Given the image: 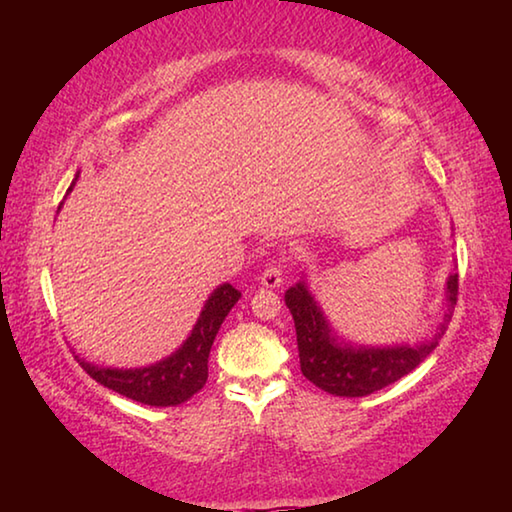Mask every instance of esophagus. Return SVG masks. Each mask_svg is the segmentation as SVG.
<instances>
[{"label": "esophagus", "instance_id": "esophagus-1", "mask_svg": "<svg viewBox=\"0 0 512 512\" xmlns=\"http://www.w3.org/2000/svg\"><path fill=\"white\" fill-rule=\"evenodd\" d=\"M282 280H284V273H282V268L277 266V264H271L262 273V284H264L266 289H277L282 284Z\"/></svg>", "mask_w": 512, "mask_h": 512}]
</instances>
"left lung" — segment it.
I'll return each mask as SVG.
<instances>
[{"instance_id":"obj_1","label":"left lung","mask_w":512,"mask_h":512,"mask_svg":"<svg viewBox=\"0 0 512 512\" xmlns=\"http://www.w3.org/2000/svg\"><path fill=\"white\" fill-rule=\"evenodd\" d=\"M458 300V273L447 280V302L454 307ZM284 302L296 323L300 370L311 384L339 397H363L393 384L415 370L429 357L438 339L445 334V323L433 341L420 345H395V348H352L339 345L329 336L327 320L305 282H298L284 293Z\"/></svg>"}]
</instances>
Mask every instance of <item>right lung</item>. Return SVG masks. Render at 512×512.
<instances>
[{"instance_id": "1", "label": "right lung", "mask_w": 512, "mask_h": 512, "mask_svg": "<svg viewBox=\"0 0 512 512\" xmlns=\"http://www.w3.org/2000/svg\"><path fill=\"white\" fill-rule=\"evenodd\" d=\"M79 178V176H76ZM74 187V183H72ZM72 187L67 192H72ZM60 210V207H58ZM241 293L232 284H221L210 300L205 302L201 318L194 325L189 339L171 354L153 366L119 370L99 368L94 363L79 359L81 368L99 381L101 386L110 388L128 400L149 404V406H178L196 395L207 381V357H210L214 336L228 311L237 305Z\"/></svg>"}]
</instances>
